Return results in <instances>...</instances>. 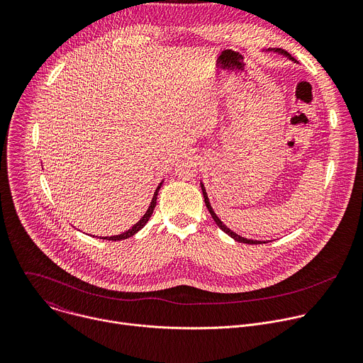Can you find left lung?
Instances as JSON below:
<instances>
[{"label": "left lung", "mask_w": 363, "mask_h": 363, "mask_svg": "<svg viewBox=\"0 0 363 363\" xmlns=\"http://www.w3.org/2000/svg\"><path fill=\"white\" fill-rule=\"evenodd\" d=\"M269 51H274V53H279V55H281V56H286V57H289L290 60H294L287 51H284V50H281V48H270ZM201 189H202V195H203V201H205V205H206V208H208V211H210V214H211V217H213V220L217 223V225L225 233V234H228L231 238H234L235 241H240V242H245V244H263V242H266V241H258V240H250V238H244V237H241V235H238L237 233H234L233 230H230L220 218H218V216L214 213V210H213V206H211V203H210V199H208V195H206V191H205V186H203V184L201 182Z\"/></svg>", "instance_id": "8db88e82"}]
</instances>
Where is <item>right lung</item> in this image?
Here are the masks:
<instances>
[{"label": "right lung", "instance_id": "obj_1", "mask_svg": "<svg viewBox=\"0 0 363 363\" xmlns=\"http://www.w3.org/2000/svg\"><path fill=\"white\" fill-rule=\"evenodd\" d=\"M164 182V181H162ZM162 182L158 185V188L155 189V194H153V198H152V201H150V205H149V208H147V211L143 214V217L132 227V228H129L128 231H125V233H122V234H119V235H112V237H101L103 240H112V241H121V240H125V238H129V237H132V235H135L138 231H140L143 227H145V224L149 221V218H150V216H152V213H153V210H155V206H157V198H158V192H160V189H161V186H162Z\"/></svg>", "mask_w": 363, "mask_h": 363}]
</instances>
